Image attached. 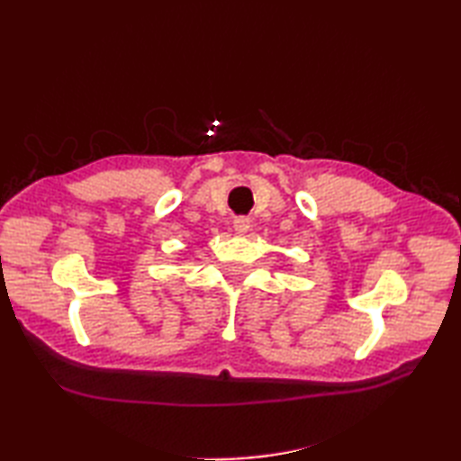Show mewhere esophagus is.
<instances>
[{"label":"esophagus","instance_id":"obj_1","mask_svg":"<svg viewBox=\"0 0 461 461\" xmlns=\"http://www.w3.org/2000/svg\"><path fill=\"white\" fill-rule=\"evenodd\" d=\"M233 228H236L240 236H243V233L249 231V220L248 218H236V220H233Z\"/></svg>","mask_w":461,"mask_h":461}]
</instances>
